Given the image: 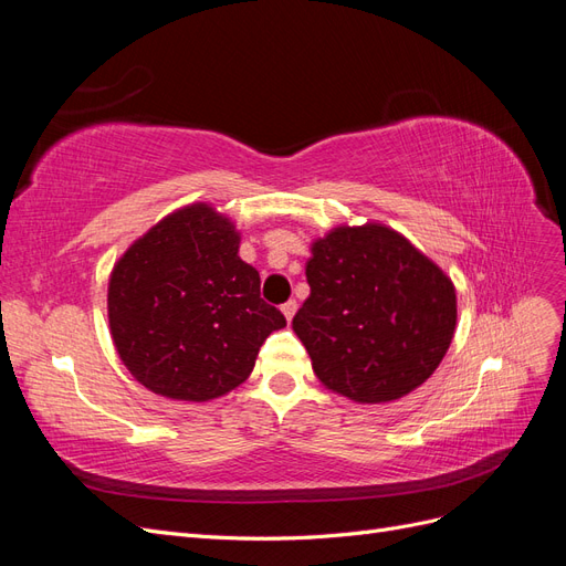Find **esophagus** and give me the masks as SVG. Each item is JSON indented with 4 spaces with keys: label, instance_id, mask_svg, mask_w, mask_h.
<instances>
[{
    "label": "esophagus",
    "instance_id": "esophagus-1",
    "mask_svg": "<svg viewBox=\"0 0 566 566\" xmlns=\"http://www.w3.org/2000/svg\"><path fill=\"white\" fill-rule=\"evenodd\" d=\"M281 312H283V316H285L287 321H293V316H295V312H297V302H295V300H287V302L281 306Z\"/></svg>",
    "mask_w": 566,
    "mask_h": 566
}]
</instances>
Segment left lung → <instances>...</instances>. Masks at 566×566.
I'll use <instances>...</instances> for the list:
<instances>
[{"label": "left lung", "mask_w": 566, "mask_h": 566, "mask_svg": "<svg viewBox=\"0 0 566 566\" xmlns=\"http://www.w3.org/2000/svg\"><path fill=\"white\" fill-rule=\"evenodd\" d=\"M312 295L293 331L316 378L358 403L406 397L441 364L455 331V287L382 224L337 227L312 245Z\"/></svg>", "instance_id": "8db88e82"}]
</instances>
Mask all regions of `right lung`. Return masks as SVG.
<instances>
[{
    "mask_svg": "<svg viewBox=\"0 0 566 566\" xmlns=\"http://www.w3.org/2000/svg\"><path fill=\"white\" fill-rule=\"evenodd\" d=\"M238 245L231 219L196 202L158 221L113 266L115 349L160 397L210 401L235 389L264 339L285 325L260 297V273Z\"/></svg>",
    "mask_w": 566,
    "mask_h": 566,
    "instance_id": "add662e5",
    "label": "right lung"
}]
</instances>
